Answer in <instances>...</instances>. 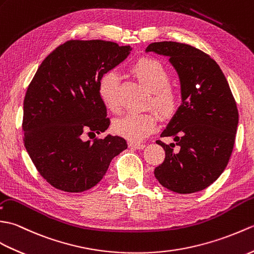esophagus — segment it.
<instances>
[{
    "instance_id": "1",
    "label": "esophagus",
    "mask_w": 254,
    "mask_h": 254,
    "mask_svg": "<svg viewBox=\"0 0 254 254\" xmlns=\"http://www.w3.org/2000/svg\"><path fill=\"white\" fill-rule=\"evenodd\" d=\"M128 145H129V148H133V149H138V150L143 149L145 146V144L139 143V142H129Z\"/></svg>"
}]
</instances>
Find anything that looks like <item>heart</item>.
Returning a JSON list of instances; mask_svg holds the SVG:
<instances>
[{"instance_id": "b5f03b06", "label": "heart", "mask_w": 254, "mask_h": 254, "mask_svg": "<svg viewBox=\"0 0 254 254\" xmlns=\"http://www.w3.org/2000/svg\"><path fill=\"white\" fill-rule=\"evenodd\" d=\"M131 74L151 92L149 103L162 116H171L176 112L179 97L171 84V75L160 61L151 58L137 60L130 66ZM100 98L110 111L121 109L118 90L120 78L113 70L105 71L98 83ZM157 117L153 112H131L114 123V131L130 141H141L155 130Z\"/></svg>"}]
</instances>
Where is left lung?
Instances as JSON below:
<instances>
[{
    "instance_id": "1",
    "label": "left lung",
    "mask_w": 254,
    "mask_h": 254,
    "mask_svg": "<svg viewBox=\"0 0 254 254\" xmlns=\"http://www.w3.org/2000/svg\"><path fill=\"white\" fill-rule=\"evenodd\" d=\"M145 51L170 58L182 88V105L161 133L176 143L156 141L165 160L155 178L177 193L203 190L221 176L234 149L239 115L232 90L218 64L199 49L163 41Z\"/></svg>"
}]
</instances>
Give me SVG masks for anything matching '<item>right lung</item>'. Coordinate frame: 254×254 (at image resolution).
<instances>
[{"mask_svg": "<svg viewBox=\"0 0 254 254\" xmlns=\"http://www.w3.org/2000/svg\"><path fill=\"white\" fill-rule=\"evenodd\" d=\"M129 46L104 40H69L43 60L24 99V144L38 172L54 188L82 192L103 178L126 140L84 133L110 126L98 83L130 53Z\"/></svg>", "mask_w": 254, "mask_h": 254, "instance_id": "obj_1", "label": "right lung"}]
</instances>
